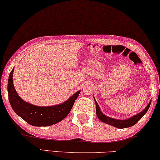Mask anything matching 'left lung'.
<instances>
[{
  "label": "left lung",
  "mask_w": 160,
  "mask_h": 160,
  "mask_svg": "<svg viewBox=\"0 0 160 160\" xmlns=\"http://www.w3.org/2000/svg\"><path fill=\"white\" fill-rule=\"evenodd\" d=\"M95 102L96 105V114H97V116L99 118V120L102 121V122H105L106 124H108V125H110L113 127H115V128L120 129L130 128V127L135 125V124L142 118L144 115H145L146 112H148L149 106L151 105L150 101L148 106L144 108V110L143 111H142L141 112L134 115L130 118L127 119V120H117V119L111 118L110 117H108L105 115H104V114L100 111V106L98 105L97 101L95 100Z\"/></svg>",
  "instance_id": "obj_1"
}]
</instances>
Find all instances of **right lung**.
Masks as SVG:
<instances>
[{
	"instance_id": "right-lung-1",
	"label": "right lung",
	"mask_w": 160,
	"mask_h": 160,
	"mask_svg": "<svg viewBox=\"0 0 160 160\" xmlns=\"http://www.w3.org/2000/svg\"><path fill=\"white\" fill-rule=\"evenodd\" d=\"M12 68L8 82V99L12 110L18 115L32 126L46 127L55 125L62 120L70 113L80 90L72 95L65 102L60 105L40 107L25 102L18 95L12 82Z\"/></svg>"
}]
</instances>
